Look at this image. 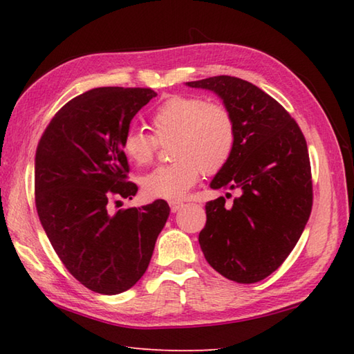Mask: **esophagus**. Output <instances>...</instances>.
<instances>
[{
  "instance_id": "obj_1",
  "label": "esophagus",
  "mask_w": 354,
  "mask_h": 354,
  "mask_svg": "<svg viewBox=\"0 0 354 354\" xmlns=\"http://www.w3.org/2000/svg\"><path fill=\"white\" fill-rule=\"evenodd\" d=\"M184 207V204L183 202H176V201H173V202H170V209L173 213H176V212H179V209H181Z\"/></svg>"
}]
</instances>
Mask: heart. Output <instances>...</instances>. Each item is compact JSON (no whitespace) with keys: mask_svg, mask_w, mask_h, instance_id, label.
Masks as SVG:
<instances>
[{"mask_svg":"<svg viewBox=\"0 0 354 354\" xmlns=\"http://www.w3.org/2000/svg\"><path fill=\"white\" fill-rule=\"evenodd\" d=\"M153 135L140 127L127 131L122 149L138 167L153 161L158 142L169 145L173 162L142 178L149 199L179 201L198 183L201 173L214 175L228 164L236 146V123L222 103L196 95H171L150 115Z\"/></svg>","mask_w":354,"mask_h":354,"instance_id":"obj_1","label":"heart"}]
</instances>
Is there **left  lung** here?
Segmentation results:
<instances>
[{"instance_id": "8db88e82", "label": "left lung", "mask_w": 354, "mask_h": 354, "mask_svg": "<svg viewBox=\"0 0 354 354\" xmlns=\"http://www.w3.org/2000/svg\"><path fill=\"white\" fill-rule=\"evenodd\" d=\"M214 91L236 123V146L212 189H239L232 207L207 202L199 245L228 280L257 283L283 265L312 212L309 150L295 120L280 103L243 79L216 76L187 84ZM230 194V193H228Z\"/></svg>"}]
</instances>
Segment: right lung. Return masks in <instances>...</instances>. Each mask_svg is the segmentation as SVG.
<instances>
[{"label": "right lung", "mask_w": 354, "mask_h": 354, "mask_svg": "<svg viewBox=\"0 0 354 354\" xmlns=\"http://www.w3.org/2000/svg\"><path fill=\"white\" fill-rule=\"evenodd\" d=\"M153 97L150 88H94L59 109L37 142L35 202L45 234L68 272L103 295L145 275L170 214L162 199L115 214L108 208L138 192L122 141Z\"/></svg>", "instance_id": "obj_1"}]
</instances>
